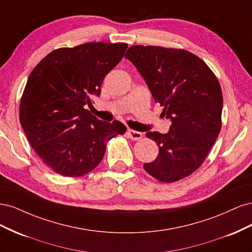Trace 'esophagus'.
Instances as JSON below:
<instances>
[{
	"label": "esophagus",
	"mask_w": 252,
	"mask_h": 252,
	"mask_svg": "<svg viewBox=\"0 0 252 252\" xmlns=\"http://www.w3.org/2000/svg\"><path fill=\"white\" fill-rule=\"evenodd\" d=\"M127 134H128V138H130L133 141H139L142 139V136H143L142 132L132 130V129H129V130L127 131Z\"/></svg>",
	"instance_id": "34e87169"
}]
</instances>
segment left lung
<instances>
[{"instance_id":"obj_1","label":"left lung","mask_w":252,"mask_h":252,"mask_svg":"<svg viewBox=\"0 0 252 252\" xmlns=\"http://www.w3.org/2000/svg\"><path fill=\"white\" fill-rule=\"evenodd\" d=\"M125 58L136 67L169 132H147L158 146L154 162L144 164L151 177L174 183L201 167L222 128L223 94L216 74L202 59L185 49L133 45Z\"/></svg>"}]
</instances>
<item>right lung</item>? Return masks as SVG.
I'll return each instance as SVG.
<instances>
[{
	"label": "right lung",
	"mask_w": 252,
	"mask_h": 252,
	"mask_svg": "<svg viewBox=\"0 0 252 252\" xmlns=\"http://www.w3.org/2000/svg\"><path fill=\"white\" fill-rule=\"evenodd\" d=\"M126 43L93 42L51 51L30 73L20 102L29 144L56 173L85 175L100 164L108 141L126 132L119 121L97 120L85 106L123 59Z\"/></svg>",
	"instance_id": "add662e5"
}]
</instances>
